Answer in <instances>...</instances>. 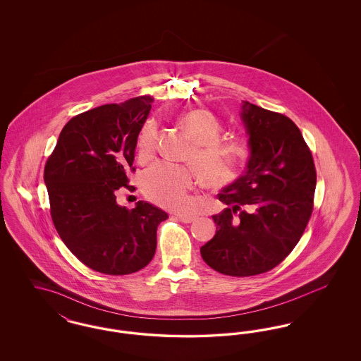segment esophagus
Instances as JSON below:
<instances>
[{
    "label": "esophagus",
    "mask_w": 361,
    "mask_h": 361,
    "mask_svg": "<svg viewBox=\"0 0 361 361\" xmlns=\"http://www.w3.org/2000/svg\"><path fill=\"white\" fill-rule=\"evenodd\" d=\"M176 216H177L183 224H192V222L196 219L195 215H185V214H177Z\"/></svg>",
    "instance_id": "obj_1"
}]
</instances>
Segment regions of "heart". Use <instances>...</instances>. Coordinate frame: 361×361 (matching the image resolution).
I'll return each instance as SVG.
<instances>
[{
	"mask_svg": "<svg viewBox=\"0 0 361 361\" xmlns=\"http://www.w3.org/2000/svg\"><path fill=\"white\" fill-rule=\"evenodd\" d=\"M180 124L195 142L188 159L207 184H219L228 180L246 155L245 146L237 140L221 139L222 126L204 109L184 112ZM157 124L149 121L137 137V155L149 159L155 150ZM193 184V172L189 166L172 162H158L143 176L146 195L161 206L185 209L189 206L188 190Z\"/></svg>",
	"mask_w": 361,
	"mask_h": 361,
	"instance_id": "obj_1",
	"label": "heart"
}]
</instances>
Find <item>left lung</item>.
Here are the masks:
<instances>
[{
    "label": "left lung",
    "instance_id": "1",
    "mask_svg": "<svg viewBox=\"0 0 361 361\" xmlns=\"http://www.w3.org/2000/svg\"><path fill=\"white\" fill-rule=\"evenodd\" d=\"M240 115L250 154L219 193L227 208L212 216L216 233L200 253L219 274L243 277L268 272L291 253L309 224L317 173L291 119L249 102Z\"/></svg>",
    "mask_w": 361,
    "mask_h": 361
}]
</instances>
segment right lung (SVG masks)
I'll list each match as a JSON object with an SVG mask.
<instances>
[{"instance_id": "1", "label": "right lung", "mask_w": 361, "mask_h": 361, "mask_svg": "<svg viewBox=\"0 0 361 361\" xmlns=\"http://www.w3.org/2000/svg\"><path fill=\"white\" fill-rule=\"evenodd\" d=\"M153 99L105 104L74 116L61 131L44 168L52 222L70 252L105 275H128L154 257L157 227L168 214L147 202L118 204L130 188L137 135Z\"/></svg>"}]
</instances>
